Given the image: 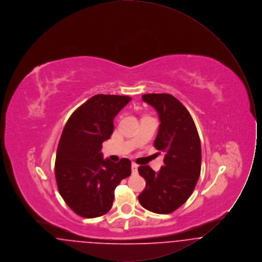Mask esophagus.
Instances as JSON below:
<instances>
[{"instance_id": "1", "label": "esophagus", "mask_w": 262, "mask_h": 262, "mask_svg": "<svg viewBox=\"0 0 262 262\" xmlns=\"http://www.w3.org/2000/svg\"><path fill=\"white\" fill-rule=\"evenodd\" d=\"M137 172H138V166H137V164L133 163L132 164V173L134 174H137Z\"/></svg>"}]
</instances>
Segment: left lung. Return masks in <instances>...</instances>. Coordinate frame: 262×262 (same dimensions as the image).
I'll return each instance as SVG.
<instances>
[{"mask_svg":"<svg viewBox=\"0 0 262 262\" xmlns=\"http://www.w3.org/2000/svg\"><path fill=\"white\" fill-rule=\"evenodd\" d=\"M141 97L159 117L154 146L164 153V166L158 172L148 165L138 168L146 182L138 200L149 211L168 214L182 206L196 186L201 169L200 137L190 114L174 96L161 93Z\"/></svg>","mask_w":262,"mask_h":262,"instance_id":"left-lung-1","label":"left lung"}]
</instances>
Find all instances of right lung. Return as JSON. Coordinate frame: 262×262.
<instances>
[{
  "instance_id": "1",
  "label": "right lung",
  "mask_w": 262,
  "mask_h": 262,
  "mask_svg": "<svg viewBox=\"0 0 262 262\" xmlns=\"http://www.w3.org/2000/svg\"><path fill=\"white\" fill-rule=\"evenodd\" d=\"M132 100L128 96L97 94L77 108L60 139L55 176L68 206L84 218L106 214L112 207L116 187L132 174V162L103 158L102 143L114 132V119Z\"/></svg>"
}]
</instances>
